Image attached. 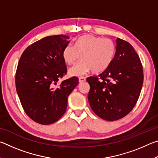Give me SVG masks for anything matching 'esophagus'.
I'll return each mask as SVG.
<instances>
[{
  "label": "esophagus",
  "instance_id": "obj_1",
  "mask_svg": "<svg viewBox=\"0 0 158 158\" xmlns=\"http://www.w3.org/2000/svg\"><path fill=\"white\" fill-rule=\"evenodd\" d=\"M79 83H83L85 81V77H80L79 78Z\"/></svg>",
  "mask_w": 158,
  "mask_h": 158
}]
</instances>
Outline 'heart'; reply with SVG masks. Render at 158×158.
<instances>
[{"label": "heart", "mask_w": 158, "mask_h": 158, "mask_svg": "<svg viewBox=\"0 0 158 158\" xmlns=\"http://www.w3.org/2000/svg\"><path fill=\"white\" fill-rule=\"evenodd\" d=\"M116 52V45L111 39L93 35L79 37L75 45L69 44L63 51V58L68 65H73L80 58L79 63L69 69L72 76H82L92 69L100 73L111 63Z\"/></svg>", "instance_id": "obj_1"}]
</instances>
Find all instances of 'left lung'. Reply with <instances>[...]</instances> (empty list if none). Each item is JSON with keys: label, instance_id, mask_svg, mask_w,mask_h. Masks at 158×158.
<instances>
[{"label": "left lung", "instance_id": "8db88e82", "mask_svg": "<svg viewBox=\"0 0 158 158\" xmlns=\"http://www.w3.org/2000/svg\"><path fill=\"white\" fill-rule=\"evenodd\" d=\"M86 80L92 110L104 120L116 121L129 114L137 102L143 82L142 64L132 45L117 37L111 63L102 73Z\"/></svg>", "mask_w": 158, "mask_h": 158}]
</instances>
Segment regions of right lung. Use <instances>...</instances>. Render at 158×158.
I'll return each instance as SVG.
<instances>
[{
	"label": "right lung",
	"instance_id": "add662e5",
	"mask_svg": "<svg viewBox=\"0 0 158 158\" xmlns=\"http://www.w3.org/2000/svg\"><path fill=\"white\" fill-rule=\"evenodd\" d=\"M69 38L63 35L45 37L26 48L18 63L17 94L26 114L37 123L58 121L66 111L69 95L79 83L73 77L57 85L67 74L63 51Z\"/></svg>",
	"mask_w": 158,
	"mask_h": 158
}]
</instances>
